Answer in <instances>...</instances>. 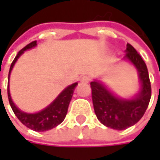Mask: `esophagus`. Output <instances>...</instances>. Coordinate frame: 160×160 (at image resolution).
Here are the masks:
<instances>
[{
	"label": "esophagus",
	"instance_id": "esophagus-1",
	"mask_svg": "<svg viewBox=\"0 0 160 160\" xmlns=\"http://www.w3.org/2000/svg\"><path fill=\"white\" fill-rule=\"evenodd\" d=\"M90 80H91V79H90V77H89V76H82V77L80 78V81H81V82L88 83Z\"/></svg>",
	"mask_w": 160,
	"mask_h": 160
}]
</instances>
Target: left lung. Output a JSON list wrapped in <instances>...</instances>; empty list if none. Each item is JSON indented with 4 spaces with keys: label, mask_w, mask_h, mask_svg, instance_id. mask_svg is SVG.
Instances as JSON below:
<instances>
[{
    "label": "left lung",
    "mask_w": 160,
    "mask_h": 160,
    "mask_svg": "<svg viewBox=\"0 0 160 160\" xmlns=\"http://www.w3.org/2000/svg\"><path fill=\"white\" fill-rule=\"evenodd\" d=\"M125 58L135 66L142 82L141 92L134 99H119L113 95L102 83L91 82L92 99L98 120L108 128L119 131L136 124L142 118L151 98V83L146 65L130 43H127Z\"/></svg>",
    "instance_id": "1"
}]
</instances>
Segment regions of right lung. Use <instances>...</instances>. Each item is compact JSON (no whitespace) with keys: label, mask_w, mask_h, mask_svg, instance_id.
Listing matches in <instances>:
<instances>
[{"label":"right lung","mask_w":160,"mask_h":160,"mask_svg":"<svg viewBox=\"0 0 160 160\" xmlns=\"http://www.w3.org/2000/svg\"><path fill=\"white\" fill-rule=\"evenodd\" d=\"M37 45V41H34L28 45H26L23 49H21L18 53L16 54L14 61L11 64L10 70H9V76L12 71V68L18 59V57L28 49L32 48ZM8 76V77H9ZM77 82L73 83L72 85L67 87L58 96L57 98L50 105L46 108L41 112L35 113V114H27L24 112L20 111L13 103L10 95V91L9 88H7V93H8V99L10 106L13 109V111L16 116V118L28 128L36 131V132H45L51 130L57 125H59L66 118V115L68 113V105L70 103V100L72 98L74 89L77 86Z\"/></svg>","instance_id":"1"}]
</instances>
